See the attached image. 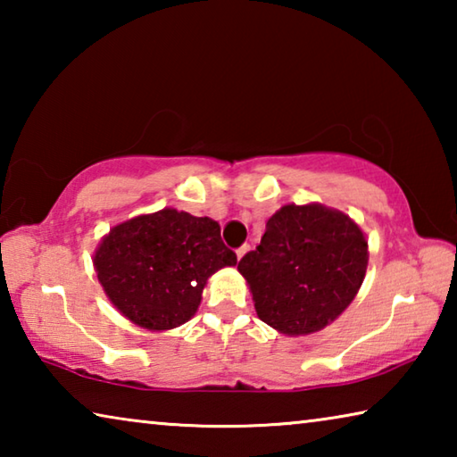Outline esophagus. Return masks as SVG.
<instances>
[{"label": "esophagus", "mask_w": 457, "mask_h": 457, "mask_svg": "<svg viewBox=\"0 0 457 457\" xmlns=\"http://www.w3.org/2000/svg\"><path fill=\"white\" fill-rule=\"evenodd\" d=\"M247 252H250V244H244L242 247H239V250L236 252V256H237V260H242L244 256H245V253Z\"/></svg>", "instance_id": "34e87169"}]
</instances>
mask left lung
<instances>
[{
  "instance_id": "1",
  "label": "left lung",
  "mask_w": 457,
  "mask_h": 457,
  "mask_svg": "<svg viewBox=\"0 0 457 457\" xmlns=\"http://www.w3.org/2000/svg\"><path fill=\"white\" fill-rule=\"evenodd\" d=\"M367 264V237L349 215L322 204H288L268 220L260 245L237 270L260 320L286 337H306L349 308Z\"/></svg>"
}]
</instances>
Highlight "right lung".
I'll list each match as a JSON object with an SVG mask.
<instances>
[{"mask_svg": "<svg viewBox=\"0 0 457 457\" xmlns=\"http://www.w3.org/2000/svg\"><path fill=\"white\" fill-rule=\"evenodd\" d=\"M92 264L127 320L163 332L187 322L210 276L236 266L237 258L221 242L218 221L165 207L111 228Z\"/></svg>", "mask_w": 457, "mask_h": 457, "instance_id": "1", "label": "right lung"}]
</instances>
